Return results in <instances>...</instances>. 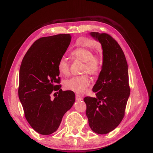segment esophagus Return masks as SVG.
I'll use <instances>...</instances> for the list:
<instances>
[{
  "mask_svg": "<svg viewBox=\"0 0 153 153\" xmlns=\"http://www.w3.org/2000/svg\"><path fill=\"white\" fill-rule=\"evenodd\" d=\"M76 99L77 100H83V97H82V96H81V95H79L78 94H76Z\"/></svg>",
  "mask_w": 153,
  "mask_h": 153,
  "instance_id": "1",
  "label": "esophagus"
}]
</instances>
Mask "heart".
I'll return each instance as SVG.
<instances>
[{"label":"heart","mask_w":153,"mask_h":153,"mask_svg":"<svg viewBox=\"0 0 153 153\" xmlns=\"http://www.w3.org/2000/svg\"><path fill=\"white\" fill-rule=\"evenodd\" d=\"M72 59L84 62L82 73L97 75L102 66V58L99 54H95L92 50L87 47H79L72 50L70 53ZM58 69L60 74L68 76L70 73V65L68 60L61 58L58 64ZM91 83L90 78L87 74L72 77L64 82L65 89L77 94L84 92Z\"/></svg>","instance_id":"heart-1"}]
</instances>
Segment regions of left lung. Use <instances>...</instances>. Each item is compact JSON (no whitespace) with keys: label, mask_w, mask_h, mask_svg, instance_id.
<instances>
[{"label":"left lung","mask_w":153,"mask_h":153,"mask_svg":"<svg viewBox=\"0 0 153 153\" xmlns=\"http://www.w3.org/2000/svg\"><path fill=\"white\" fill-rule=\"evenodd\" d=\"M103 49V64L92 91L96 97L84 99L91 130L97 134L110 133L121 123L130 94L128 64L116 40L105 33L91 32Z\"/></svg>","instance_id":"1"}]
</instances>
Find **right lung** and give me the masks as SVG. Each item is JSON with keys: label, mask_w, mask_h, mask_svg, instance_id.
<instances>
[{"label": "right lung", "mask_w": 153, "mask_h": 153, "mask_svg": "<svg viewBox=\"0 0 153 153\" xmlns=\"http://www.w3.org/2000/svg\"><path fill=\"white\" fill-rule=\"evenodd\" d=\"M69 34L40 38L31 46L22 61L19 97L25 118L38 133L49 135L58 130L64 115L75 102V94L63 91L59 60L71 40ZM56 95L52 100L51 95Z\"/></svg>", "instance_id": "add662e5"}]
</instances>
